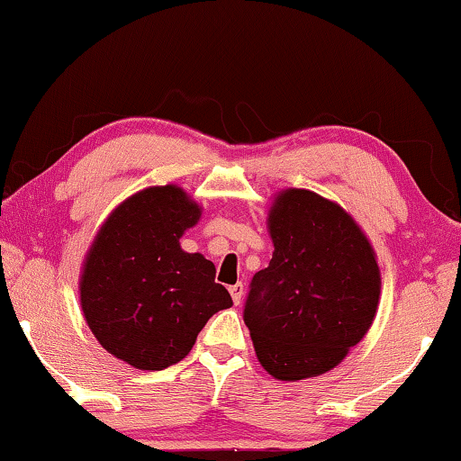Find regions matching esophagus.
<instances>
[{"label":"esophagus","mask_w":461,"mask_h":461,"mask_svg":"<svg viewBox=\"0 0 461 461\" xmlns=\"http://www.w3.org/2000/svg\"><path fill=\"white\" fill-rule=\"evenodd\" d=\"M230 294H231L233 303L240 305V303H242V299H244V285H242V283L231 285V287H230Z\"/></svg>","instance_id":"1"}]
</instances>
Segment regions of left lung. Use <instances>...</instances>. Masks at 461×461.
<instances>
[{
  "mask_svg": "<svg viewBox=\"0 0 461 461\" xmlns=\"http://www.w3.org/2000/svg\"><path fill=\"white\" fill-rule=\"evenodd\" d=\"M273 258L252 276L244 322L262 367L281 382L334 369L374 324L375 252L340 204L287 188L268 211Z\"/></svg>",
  "mask_w": 461,
  "mask_h": 461,
  "instance_id": "8db88e82",
  "label": "left lung"
}]
</instances>
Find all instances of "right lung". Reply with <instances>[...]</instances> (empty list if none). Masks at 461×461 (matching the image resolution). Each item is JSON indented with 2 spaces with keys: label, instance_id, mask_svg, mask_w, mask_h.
<instances>
[{
  "label": "right lung",
  "instance_id": "1",
  "mask_svg": "<svg viewBox=\"0 0 461 461\" xmlns=\"http://www.w3.org/2000/svg\"><path fill=\"white\" fill-rule=\"evenodd\" d=\"M201 207L180 186H149L116 207L86 254L79 302L92 334L116 359L159 371L191 353L219 310L231 308L215 267L180 238Z\"/></svg>",
  "mask_w": 461,
  "mask_h": 461
}]
</instances>
